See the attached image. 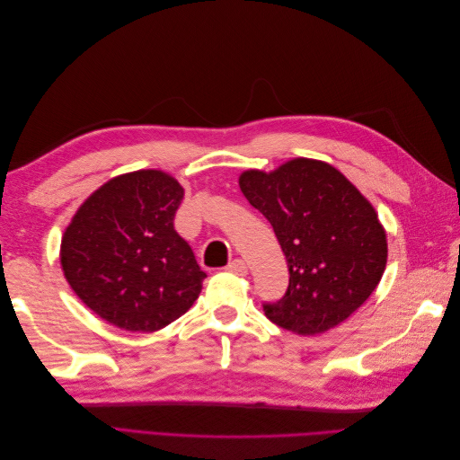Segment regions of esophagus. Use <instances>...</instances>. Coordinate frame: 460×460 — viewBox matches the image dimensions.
I'll return each mask as SVG.
<instances>
[{
  "label": "esophagus",
  "instance_id": "obj_1",
  "mask_svg": "<svg viewBox=\"0 0 460 460\" xmlns=\"http://www.w3.org/2000/svg\"><path fill=\"white\" fill-rule=\"evenodd\" d=\"M226 270L228 272H234V274H238V276H245L247 274V264H245V261H242V259H234L228 267H226Z\"/></svg>",
  "mask_w": 460,
  "mask_h": 460
}]
</instances>
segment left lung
Masks as SVG:
<instances>
[{
  "label": "left lung",
  "mask_w": 460,
  "mask_h": 460,
  "mask_svg": "<svg viewBox=\"0 0 460 460\" xmlns=\"http://www.w3.org/2000/svg\"><path fill=\"white\" fill-rule=\"evenodd\" d=\"M247 201L267 217L288 261L286 296L262 305L280 328L316 336L341 324L380 284L387 234L372 203L330 163L296 157L240 174Z\"/></svg>",
  "instance_id": "8db88e82"
}]
</instances>
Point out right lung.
Here are the masks:
<instances>
[{
    "instance_id": "right-lung-1",
    "label": "right lung",
    "mask_w": 460,
    "mask_h": 460,
    "mask_svg": "<svg viewBox=\"0 0 460 460\" xmlns=\"http://www.w3.org/2000/svg\"><path fill=\"white\" fill-rule=\"evenodd\" d=\"M184 188L169 172L119 174L78 207L61 269L88 309L120 330L157 332L182 316L207 274L174 230Z\"/></svg>"
}]
</instances>
